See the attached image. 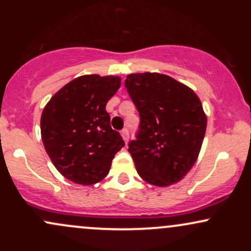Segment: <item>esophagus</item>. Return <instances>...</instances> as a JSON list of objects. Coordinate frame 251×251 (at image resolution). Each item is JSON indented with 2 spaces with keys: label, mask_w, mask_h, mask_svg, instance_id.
I'll return each mask as SVG.
<instances>
[{
  "label": "esophagus",
  "mask_w": 251,
  "mask_h": 251,
  "mask_svg": "<svg viewBox=\"0 0 251 251\" xmlns=\"http://www.w3.org/2000/svg\"><path fill=\"white\" fill-rule=\"evenodd\" d=\"M122 137L123 139L125 140V143L128 142V138H129V133H128V129L127 128H124L122 131Z\"/></svg>",
  "instance_id": "1"
}]
</instances>
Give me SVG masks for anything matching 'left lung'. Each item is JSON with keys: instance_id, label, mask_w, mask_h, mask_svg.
Segmentation results:
<instances>
[{"instance_id": "1", "label": "left lung", "mask_w": 251, "mask_h": 251, "mask_svg": "<svg viewBox=\"0 0 251 251\" xmlns=\"http://www.w3.org/2000/svg\"><path fill=\"white\" fill-rule=\"evenodd\" d=\"M125 87L140 118L128 143L138 175L155 186L177 183L194 166L205 135L201 100L188 86L159 73L129 74Z\"/></svg>"}]
</instances>
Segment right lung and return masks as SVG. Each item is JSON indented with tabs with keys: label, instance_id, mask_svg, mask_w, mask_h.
Here are the masks:
<instances>
[{
	"label": "right lung",
	"instance_id": "add662e5",
	"mask_svg": "<svg viewBox=\"0 0 251 251\" xmlns=\"http://www.w3.org/2000/svg\"><path fill=\"white\" fill-rule=\"evenodd\" d=\"M120 87L119 76L82 75L56 92L41 117V137L51 163L63 177L92 185L108 175L125 146L111 127L106 103Z\"/></svg>",
	"mask_w": 251,
	"mask_h": 251
}]
</instances>
